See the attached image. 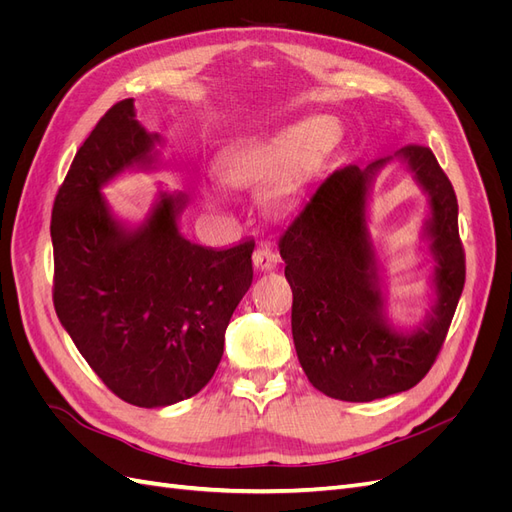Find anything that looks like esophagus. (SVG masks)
<instances>
[{
	"label": "esophagus",
	"mask_w": 512,
	"mask_h": 512,
	"mask_svg": "<svg viewBox=\"0 0 512 512\" xmlns=\"http://www.w3.org/2000/svg\"><path fill=\"white\" fill-rule=\"evenodd\" d=\"M252 260H254V267L258 271H271V269L280 265V254L271 250V247H258L254 256H252Z\"/></svg>",
	"instance_id": "obj_1"
}]
</instances>
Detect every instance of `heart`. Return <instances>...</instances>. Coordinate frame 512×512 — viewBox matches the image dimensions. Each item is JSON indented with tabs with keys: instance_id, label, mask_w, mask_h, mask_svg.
<instances>
[{
	"instance_id": "b5f03b06",
	"label": "heart",
	"mask_w": 512,
	"mask_h": 512,
	"mask_svg": "<svg viewBox=\"0 0 512 512\" xmlns=\"http://www.w3.org/2000/svg\"><path fill=\"white\" fill-rule=\"evenodd\" d=\"M339 136V121L329 115L301 119L260 143L226 151L218 160V175L237 188H260L288 177L314 162Z\"/></svg>"
}]
</instances>
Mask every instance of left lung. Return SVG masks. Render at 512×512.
I'll return each mask as SVG.
<instances>
[{
    "instance_id": "8db88e82",
    "label": "left lung",
    "mask_w": 512,
    "mask_h": 512,
    "mask_svg": "<svg viewBox=\"0 0 512 512\" xmlns=\"http://www.w3.org/2000/svg\"><path fill=\"white\" fill-rule=\"evenodd\" d=\"M391 161L404 163L430 198L424 227L437 262L434 303L414 330L385 316L381 266L366 226L373 179ZM457 196L431 149L408 145L367 166L333 170L301 198L280 237L292 288V339L307 380L342 401H374L412 389L425 378L466 282Z\"/></svg>"
}]
</instances>
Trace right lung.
<instances>
[{"label":"right lung","mask_w":512,"mask_h":512,"mask_svg":"<svg viewBox=\"0 0 512 512\" xmlns=\"http://www.w3.org/2000/svg\"><path fill=\"white\" fill-rule=\"evenodd\" d=\"M158 145L134 100L117 102L76 151L51 218L61 327L108 389L138 408L173 406L211 380L254 277V241L213 250L181 235L185 192L160 190L141 224L108 207L104 185L156 168Z\"/></svg>","instance_id":"1"}]
</instances>
